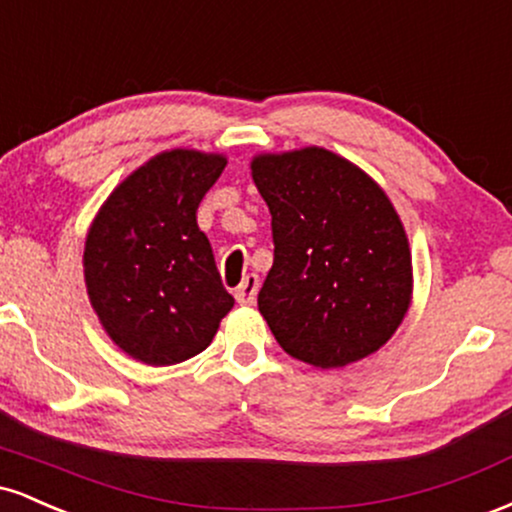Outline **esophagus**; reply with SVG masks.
<instances>
[{"mask_svg": "<svg viewBox=\"0 0 512 512\" xmlns=\"http://www.w3.org/2000/svg\"><path fill=\"white\" fill-rule=\"evenodd\" d=\"M257 291H260V276L248 274L236 289V301L240 305H252L257 298Z\"/></svg>", "mask_w": 512, "mask_h": 512, "instance_id": "obj_1", "label": "esophagus"}]
</instances>
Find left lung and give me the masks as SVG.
Here are the masks:
<instances>
[{
	"label": "left lung",
	"mask_w": 512,
	"mask_h": 512,
	"mask_svg": "<svg viewBox=\"0 0 512 512\" xmlns=\"http://www.w3.org/2000/svg\"><path fill=\"white\" fill-rule=\"evenodd\" d=\"M274 262L257 308L286 354L342 368L378 351L409 308L407 233L385 192L325 149L257 156Z\"/></svg>",
	"instance_id": "1"
}]
</instances>
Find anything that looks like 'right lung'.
Returning <instances> with one entry per match:
<instances>
[{
    "label": "right lung",
    "mask_w": 512,
    "mask_h": 512,
    "mask_svg": "<svg viewBox=\"0 0 512 512\" xmlns=\"http://www.w3.org/2000/svg\"><path fill=\"white\" fill-rule=\"evenodd\" d=\"M226 158L175 149L134 170L98 211L84 250L91 305L113 342L149 366L204 351L233 308L197 207Z\"/></svg>",
    "instance_id": "right-lung-1"
}]
</instances>
